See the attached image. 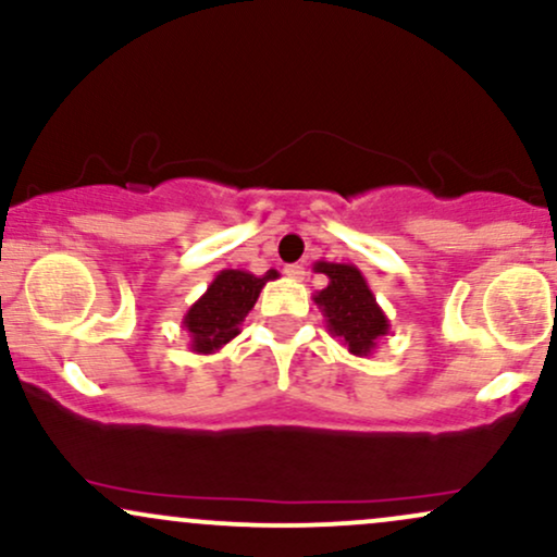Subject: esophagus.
<instances>
[{
    "label": "esophagus",
    "mask_w": 557,
    "mask_h": 557,
    "mask_svg": "<svg viewBox=\"0 0 557 557\" xmlns=\"http://www.w3.org/2000/svg\"><path fill=\"white\" fill-rule=\"evenodd\" d=\"M285 274H287V277H290V280H304L306 270H304V267H300V264H287V267H285Z\"/></svg>",
    "instance_id": "obj_1"
}]
</instances>
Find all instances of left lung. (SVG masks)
Masks as SVG:
<instances>
[{"instance_id": "obj_1", "label": "left lung", "mask_w": 557, "mask_h": 557, "mask_svg": "<svg viewBox=\"0 0 557 557\" xmlns=\"http://www.w3.org/2000/svg\"><path fill=\"white\" fill-rule=\"evenodd\" d=\"M317 272L327 274V287L314 293V304L322 311L332 337L354 356H372L382 337L389 332V319L376 304L372 287L356 264L317 261Z\"/></svg>"}]
</instances>
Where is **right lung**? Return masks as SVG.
Listing matches in <instances>:
<instances>
[{
	"label": "right lung",
	"instance_id": "right-lung-1",
	"mask_svg": "<svg viewBox=\"0 0 557 557\" xmlns=\"http://www.w3.org/2000/svg\"><path fill=\"white\" fill-rule=\"evenodd\" d=\"M280 274L270 270L267 274H251L246 270H222L214 274L207 293L190 304L185 311L183 327L188 332L190 350L209 356L240 335L243 319L257 304L261 287Z\"/></svg>",
	"mask_w": 557,
	"mask_h": 557
}]
</instances>
